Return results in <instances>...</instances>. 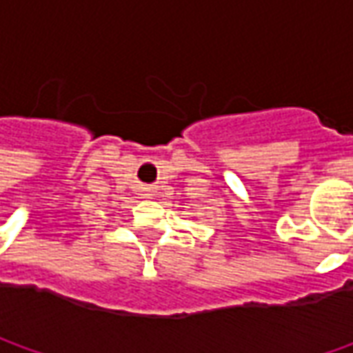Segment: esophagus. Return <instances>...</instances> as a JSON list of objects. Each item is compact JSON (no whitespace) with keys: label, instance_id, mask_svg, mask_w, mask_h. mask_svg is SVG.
<instances>
[{"label":"esophagus","instance_id":"34e87169","mask_svg":"<svg viewBox=\"0 0 353 353\" xmlns=\"http://www.w3.org/2000/svg\"><path fill=\"white\" fill-rule=\"evenodd\" d=\"M151 192H153V190H151V188H147V190H145V196H147V198H151V196H153V194H151Z\"/></svg>","mask_w":353,"mask_h":353}]
</instances>
